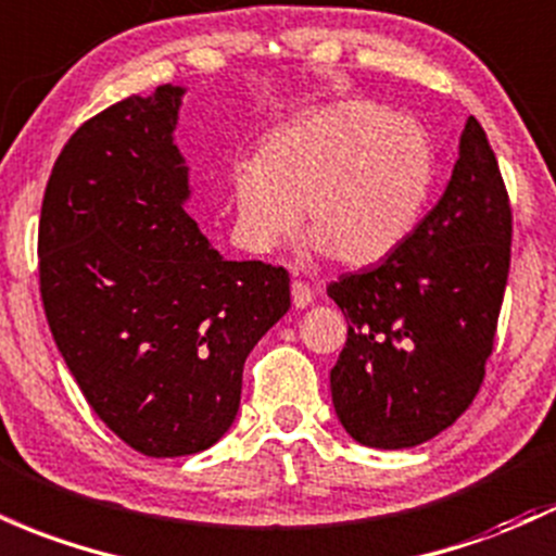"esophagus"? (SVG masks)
<instances>
[{"label":"esophagus","mask_w":556,"mask_h":556,"mask_svg":"<svg viewBox=\"0 0 556 556\" xmlns=\"http://www.w3.org/2000/svg\"><path fill=\"white\" fill-rule=\"evenodd\" d=\"M290 292H292V306H295V308L311 306V303H314V298H316L314 288H311L308 282H303V279H292Z\"/></svg>","instance_id":"esophagus-1"}]
</instances>
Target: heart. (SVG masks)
Instances as JSON below:
<instances>
[{"instance_id":"1","label":"heart","mask_w":556,"mask_h":556,"mask_svg":"<svg viewBox=\"0 0 556 556\" xmlns=\"http://www.w3.org/2000/svg\"><path fill=\"white\" fill-rule=\"evenodd\" d=\"M432 174V144L414 121L377 102H334L271 134L258 161L235 168L237 227L268 253L303 216L314 253L380 264L417 227Z\"/></svg>"}]
</instances>
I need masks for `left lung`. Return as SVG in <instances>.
Instances as JSON below:
<instances>
[{
  "instance_id": "1",
  "label": "left lung",
  "mask_w": 556,
  "mask_h": 556,
  "mask_svg": "<svg viewBox=\"0 0 556 556\" xmlns=\"http://www.w3.org/2000/svg\"><path fill=\"white\" fill-rule=\"evenodd\" d=\"M509 245V194L469 115L435 208L382 264L327 288L348 321L329 386L353 441L412 448L467 412L493 351Z\"/></svg>"
}]
</instances>
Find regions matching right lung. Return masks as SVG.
<instances>
[{"mask_svg":"<svg viewBox=\"0 0 556 556\" xmlns=\"http://www.w3.org/2000/svg\"><path fill=\"white\" fill-rule=\"evenodd\" d=\"M185 89L126 97L68 139L47 181L39 288L84 399L144 456L211 448L253 345L288 314L290 274L222 258L185 211Z\"/></svg>","mask_w":556,"mask_h":556,"instance_id":"right-lung-1","label":"right lung"}]
</instances>
